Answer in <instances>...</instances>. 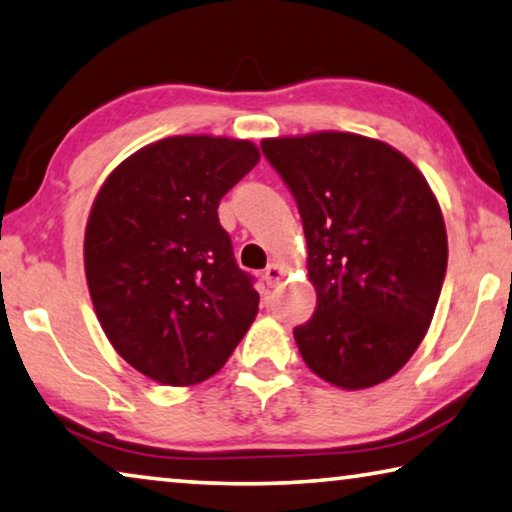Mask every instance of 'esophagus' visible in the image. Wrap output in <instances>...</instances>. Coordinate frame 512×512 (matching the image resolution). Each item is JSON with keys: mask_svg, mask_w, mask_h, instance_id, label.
Listing matches in <instances>:
<instances>
[{"mask_svg": "<svg viewBox=\"0 0 512 512\" xmlns=\"http://www.w3.org/2000/svg\"><path fill=\"white\" fill-rule=\"evenodd\" d=\"M282 278H285V269H282L280 264H269V266H266V271H264L266 285H269V287L280 285Z\"/></svg>", "mask_w": 512, "mask_h": 512, "instance_id": "34e87169", "label": "esophagus"}]
</instances>
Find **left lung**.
<instances>
[{
  "label": "left lung",
  "instance_id": "1",
  "mask_svg": "<svg viewBox=\"0 0 512 512\" xmlns=\"http://www.w3.org/2000/svg\"><path fill=\"white\" fill-rule=\"evenodd\" d=\"M296 198L316 289L294 328L307 367L330 385L392 378L431 326L446 273V227L426 177L383 141L348 132L264 139Z\"/></svg>",
  "mask_w": 512,
  "mask_h": 512
}]
</instances>
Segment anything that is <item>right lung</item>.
I'll use <instances>...</instances> for the list:
<instances>
[{
    "instance_id": "add662e5",
    "label": "right lung",
    "mask_w": 512,
    "mask_h": 512,
    "mask_svg": "<svg viewBox=\"0 0 512 512\" xmlns=\"http://www.w3.org/2000/svg\"><path fill=\"white\" fill-rule=\"evenodd\" d=\"M259 150L223 136H170L102 184L84 237L88 291L120 358L161 385L223 367L255 321L253 275L234 262L218 202Z\"/></svg>"
}]
</instances>
